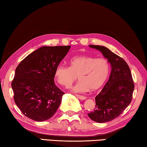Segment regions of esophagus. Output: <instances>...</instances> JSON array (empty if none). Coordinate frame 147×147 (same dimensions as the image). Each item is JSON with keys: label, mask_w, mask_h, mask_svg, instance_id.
Listing matches in <instances>:
<instances>
[{"label": "esophagus", "mask_w": 147, "mask_h": 147, "mask_svg": "<svg viewBox=\"0 0 147 147\" xmlns=\"http://www.w3.org/2000/svg\"><path fill=\"white\" fill-rule=\"evenodd\" d=\"M76 96L78 97V98H79L80 100H85L86 99V97L85 96H81V95H79V94H76Z\"/></svg>", "instance_id": "obj_1"}]
</instances>
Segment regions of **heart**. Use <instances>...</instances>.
<instances>
[{"label":"heart","mask_w":147,"mask_h":147,"mask_svg":"<svg viewBox=\"0 0 147 147\" xmlns=\"http://www.w3.org/2000/svg\"><path fill=\"white\" fill-rule=\"evenodd\" d=\"M69 67L59 65L55 70V78L60 85L68 88L79 78L80 81L73 88L76 92H85L99 90L105 85L109 78L110 64L105 58L87 55L72 57L69 61Z\"/></svg>","instance_id":"heart-1"}]
</instances>
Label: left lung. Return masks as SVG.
I'll return each mask as SVG.
<instances>
[{
  "label": "left lung",
  "mask_w": 147,
  "mask_h": 147,
  "mask_svg": "<svg viewBox=\"0 0 147 147\" xmlns=\"http://www.w3.org/2000/svg\"><path fill=\"white\" fill-rule=\"evenodd\" d=\"M88 46L100 51L111 66L109 80L95 98V109L88 113L92 121L103 123L116 119L128 106L134 83L130 69L123 59L104 46Z\"/></svg>",
  "instance_id": "left-lung-1"
}]
</instances>
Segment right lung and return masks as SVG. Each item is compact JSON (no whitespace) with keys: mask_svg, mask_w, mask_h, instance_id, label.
Returning <instances> with one entry per match:
<instances>
[{"mask_svg":"<svg viewBox=\"0 0 147 147\" xmlns=\"http://www.w3.org/2000/svg\"><path fill=\"white\" fill-rule=\"evenodd\" d=\"M71 46H44L31 53L16 69L11 82L19 109L29 119L42 122L55 115L64 92L54 83L55 70Z\"/></svg>","mask_w":147,"mask_h":147,"instance_id":"add662e5","label":"right lung"}]
</instances>
